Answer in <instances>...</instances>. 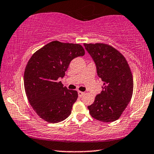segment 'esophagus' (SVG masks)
Listing matches in <instances>:
<instances>
[{"mask_svg":"<svg viewBox=\"0 0 154 154\" xmlns=\"http://www.w3.org/2000/svg\"><path fill=\"white\" fill-rule=\"evenodd\" d=\"M84 92H82V91H78V95H79V97H82V96L84 95Z\"/></svg>","mask_w":154,"mask_h":154,"instance_id":"obj_1","label":"esophagus"}]
</instances>
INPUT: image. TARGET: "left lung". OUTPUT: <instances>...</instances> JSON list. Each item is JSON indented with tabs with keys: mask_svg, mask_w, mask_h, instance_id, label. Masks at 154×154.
Segmentation results:
<instances>
[{
	"mask_svg": "<svg viewBox=\"0 0 154 154\" xmlns=\"http://www.w3.org/2000/svg\"><path fill=\"white\" fill-rule=\"evenodd\" d=\"M104 84L93 104L88 106L96 120L111 122L121 116L131 100L134 80L129 66L118 50L104 43H84Z\"/></svg>",
	"mask_w": 154,
	"mask_h": 154,
	"instance_id": "1",
	"label": "left lung"
}]
</instances>
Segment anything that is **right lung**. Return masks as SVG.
<instances>
[{
  "label": "right lung",
  "instance_id": "right-lung-1",
  "mask_svg": "<svg viewBox=\"0 0 154 154\" xmlns=\"http://www.w3.org/2000/svg\"><path fill=\"white\" fill-rule=\"evenodd\" d=\"M79 44L52 41L34 53L24 72V87L29 104L41 119L49 123L66 120L76 102V91L63 87V77L70 61L84 56Z\"/></svg>",
  "mask_w": 154,
  "mask_h": 154
}]
</instances>
